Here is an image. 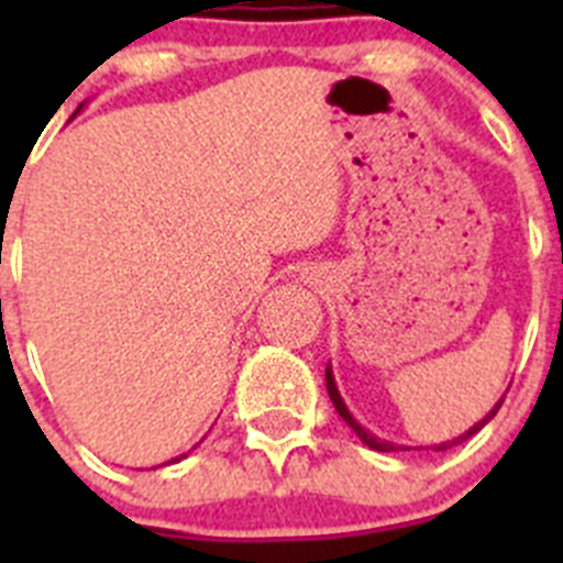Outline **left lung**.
Segmentation results:
<instances>
[{"instance_id":"8db88e82","label":"left lung","mask_w":563,"mask_h":563,"mask_svg":"<svg viewBox=\"0 0 563 563\" xmlns=\"http://www.w3.org/2000/svg\"><path fill=\"white\" fill-rule=\"evenodd\" d=\"M327 391H330V400H332V406H335V411H338V415H341V420L346 422V426H350L352 431H355V434H357V440H361L363 445H369L372 451H386V454H389V451H411V449H406V445H395V442H386V440H380V437H375V434H372V431H366V429H363L361 422H357L355 417H352V411L346 409V402H343L341 391H338V383H335V375H332V366H327ZM501 400H505V397H501ZM501 400L496 402L494 409L487 411V415L482 417V420L476 422V426H471V429H467L465 434H462V437H456V440L440 442V445H431V449H434V451H445V449H451V445H456V442L467 440V437H474L476 431H479V429H485L487 422L494 420V415H496V411H499Z\"/></svg>"}]
</instances>
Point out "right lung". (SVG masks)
Here are the masks:
<instances>
[{
	"instance_id": "obj_1",
	"label": "right lung",
	"mask_w": 563,
	"mask_h": 563,
	"mask_svg": "<svg viewBox=\"0 0 563 563\" xmlns=\"http://www.w3.org/2000/svg\"><path fill=\"white\" fill-rule=\"evenodd\" d=\"M194 449H197V445H194ZM183 456H188V454H180V456H174V460H168V462H166V465H172V462H180V460H183Z\"/></svg>"
}]
</instances>
